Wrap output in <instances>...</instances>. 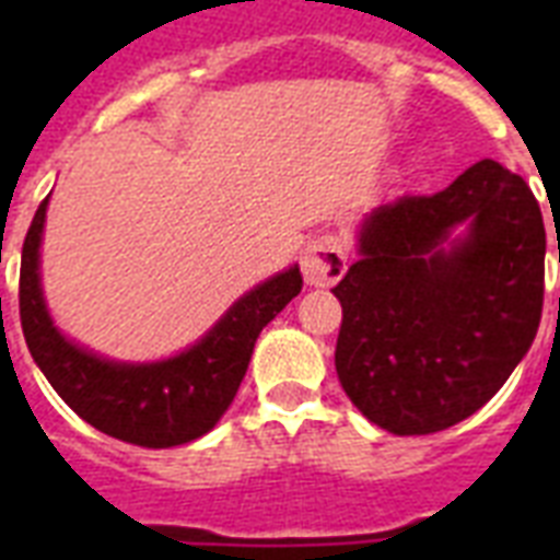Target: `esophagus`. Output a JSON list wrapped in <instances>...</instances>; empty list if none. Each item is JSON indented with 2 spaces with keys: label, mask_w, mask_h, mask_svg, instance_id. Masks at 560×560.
<instances>
[{
  "label": "esophagus",
  "mask_w": 560,
  "mask_h": 560,
  "mask_svg": "<svg viewBox=\"0 0 560 560\" xmlns=\"http://www.w3.org/2000/svg\"><path fill=\"white\" fill-rule=\"evenodd\" d=\"M346 267H349V249L340 235L319 232L307 241L305 253H302V272H305L307 284L331 288L342 279Z\"/></svg>",
  "instance_id": "34e87169"
}]
</instances>
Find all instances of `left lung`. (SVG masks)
I'll use <instances>...</instances> for the list:
<instances>
[{
	"label": "left lung",
	"mask_w": 560,
	"mask_h": 560,
	"mask_svg": "<svg viewBox=\"0 0 560 560\" xmlns=\"http://www.w3.org/2000/svg\"><path fill=\"white\" fill-rule=\"evenodd\" d=\"M459 222L465 238L450 241ZM547 229L532 188L500 162L435 194L374 209L342 305L337 374L351 404L395 435L474 416L529 351L544 311Z\"/></svg>",
	"instance_id": "1"
}]
</instances>
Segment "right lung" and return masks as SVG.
Returning <instances> with one entry per match:
<instances>
[{"label":"right lung","mask_w":560,"mask_h":560,"mask_svg":"<svg viewBox=\"0 0 560 560\" xmlns=\"http://www.w3.org/2000/svg\"><path fill=\"white\" fill-rule=\"evenodd\" d=\"M48 197L22 244L20 323L39 372L101 433L139 447H177L209 433L244 381L255 340L302 290L299 267L272 276L229 307L197 346L160 363H113L57 331L39 290V237Z\"/></svg>","instance_id":"obj_1"}]
</instances>
